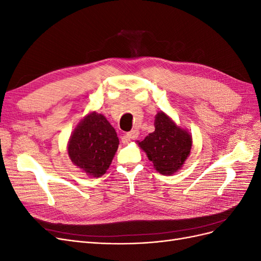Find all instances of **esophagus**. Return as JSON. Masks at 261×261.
I'll list each match as a JSON object with an SVG mask.
<instances>
[{
	"instance_id": "obj_1",
	"label": "esophagus",
	"mask_w": 261,
	"mask_h": 261,
	"mask_svg": "<svg viewBox=\"0 0 261 261\" xmlns=\"http://www.w3.org/2000/svg\"><path fill=\"white\" fill-rule=\"evenodd\" d=\"M138 135H139V132L137 129H133L129 133L125 134L123 137V141L124 143H128L130 139H136L138 137Z\"/></svg>"
}]
</instances>
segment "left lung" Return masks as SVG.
<instances>
[{
    "label": "left lung",
    "mask_w": 261,
    "mask_h": 261,
    "mask_svg": "<svg viewBox=\"0 0 261 261\" xmlns=\"http://www.w3.org/2000/svg\"><path fill=\"white\" fill-rule=\"evenodd\" d=\"M136 143L153 163L155 171L162 175H172L183 168L191 154L193 137L167 113L160 111L154 117V132Z\"/></svg>",
    "instance_id": "1"
}]
</instances>
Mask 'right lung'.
Here are the masks:
<instances>
[{"label":"right lung","instance_id":"obj_1","mask_svg":"<svg viewBox=\"0 0 261 261\" xmlns=\"http://www.w3.org/2000/svg\"><path fill=\"white\" fill-rule=\"evenodd\" d=\"M120 145L117 134L103 114L89 112L77 124L67 143L70 161L87 175L100 177L112 163Z\"/></svg>","mask_w":261,"mask_h":261}]
</instances>
